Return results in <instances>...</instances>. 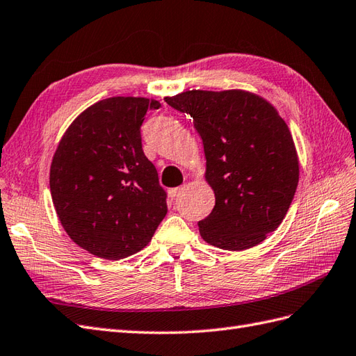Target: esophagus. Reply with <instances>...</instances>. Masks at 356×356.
Wrapping results in <instances>:
<instances>
[{
	"mask_svg": "<svg viewBox=\"0 0 356 356\" xmlns=\"http://www.w3.org/2000/svg\"><path fill=\"white\" fill-rule=\"evenodd\" d=\"M181 193H184V186H177V188H172L168 191V194L171 198H177Z\"/></svg>",
	"mask_w": 356,
	"mask_h": 356,
	"instance_id": "34e87169",
	"label": "esophagus"
}]
</instances>
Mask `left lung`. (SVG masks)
<instances>
[{"label": "left lung", "instance_id": "left-lung-1", "mask_svg": "<svg viewBox=\"0 0 356 356\" xmlns=\"http://www.w3.org/2000/svg\"><path fill=\"white\" fill-rule=\"evenodd\" d=\"M165 102L193 117L203 140L215 207L198 221L202 238L229 251L256 247L278 229L296 193L299 162L286 122L242 90H191Z\"/></svg>", "mask_w": 356, "mask_h": 356}]
</instances>
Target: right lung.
Segmentation results:
<instances>
[{"instance_id": "add662e5", "label": "right lung", "mask_w": 356, "mask_h": 356, "mask_svg": "<svg viewBox=\"0 0 356 356\" xmlns=\"http://www.w3.org/2000/svg\"><path fill=\"white\" fill-rule=\"evenodd\" d=\"M158 100L109 97L76 117L54 154L49 186L69 238L93 256L138 252L167 215V193L145 158L141 124Z\"/></svg>"}]
</instances>
